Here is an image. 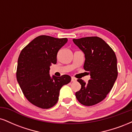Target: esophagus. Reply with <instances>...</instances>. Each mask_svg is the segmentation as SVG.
Returning a JSON list of instances; mask_svg holds the SVG:
<instances>
[{"label": "esophagus", "instance_id": "esophagus-1", "mask_svg": "<svg viewBox=\"0 0 132 132\" xmlns=\"http://www.w3.org/2000/svg\"><path fill=\"white\" fill-rule=\"evenodd\" d=\"M71 82H75V81H76V79L74 77H71Z\"/></svg>", "mask_w": 132, "mask_h": 132}]
</instances>
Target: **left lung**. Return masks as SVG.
Listing matches in <instances>:
<instances>
[{"mask_svg": "<svg viewBox=\"0 0 132 132\" xmlns=\"http://www.w3.org/2000/svg\"><path fill=\"white\" fill-rule=\"evenodd\" d=\"M74 43L84 52V69L89 71L88 83L78 79L81 89L75 95L79 103L92 106L104 100L113 88L118 77L117 58L111 47L98 37L73 39Z\"/></svg>", "mask_w": 132, "mask_h": 132, "instance_id": "obj_1", "label": "left lung"}]
</instances>
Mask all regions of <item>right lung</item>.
<instances>
[{
    "instance_id": "right-lung-1",
    "label": "right lung",
    "mask_w": 132,
    "mask_h": 132,
    "mask_svg": "<svg viewBox=\"0 0 132 132\" xmlns=\"http://www.w3.org/2000/svg\"><path fill=\"white\" fill-rule=\"evenodd\" d=\"M67 38L40 35L21 51L18 60L16 78L22 93L29 102L38 108L48 109L59 100L60 89L69 84L71 77L50 75V67L57 63L59 50Z\"/></svg>"
}]
</instances>
